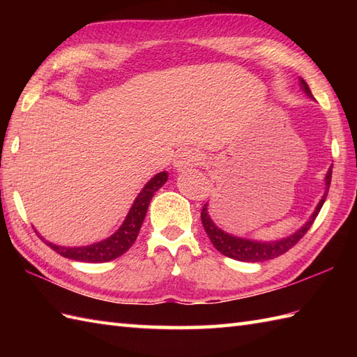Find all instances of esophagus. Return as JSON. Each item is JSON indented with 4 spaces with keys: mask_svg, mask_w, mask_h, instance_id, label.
Returning a JSON list of instances; mask_svg holds the SVG:
<instances>
[{
    "mask_svg": "<svg viewBox=\"0 0 357 357\" xmlns=\"http://www.w3.org/2000/svg\"><path fill=\"white\" fill-rule=\"evenodd\" d=\"M204 162V156L195 150H184L176 156L173 162V167L178 172H187L192 170L193 167H198Z\"/></svg>",
    "mask_w": 357,
    "mask_h": 357,
    "instance_id": "esophagus-1",
    "label": "esophagus"
}]
</instances>
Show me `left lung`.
Listing matches in <instances>:
<instances>
[{"mask_svg":"<svg viewBox=\"0 0 357 357\" xmlns=\"http://www.w3.org/2000/svg\"><path fill=\"white\" fill-rule=\"evenodd\" d=\"M299 82H301V89L304 90V93L308 98H313L307 82L302 78H299ZM331 170H333V165H330L327 174H325V179H324L325 190L321 201L317 202L312 216L308 218V221L302 225L301 229L296 230L293 234H290V236H285L282 239H276V241H256L250 238L234 236V234L227 233L222 229H219V227L213 222V219H211L208 215V204H206L201 211V221L204 225V230H206L211 244H213V247L218 250V252L222 253L224 256L231 257V259H236L241 262H264L268 259H275V257L284 255L293 245L298 244V241L308 231L310 227H312V224L314 222L316 216L319 215L330 188Z\"/></svg>","mask_w":357,"mask_h":357,"instance_id":"obj_1","label":"left lung"}]
</instances>
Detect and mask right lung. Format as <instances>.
Here are the masks:
<instances>
[{"mask_svg": "<svg viewBox=\"0 0 357 357\" xmlns=\"http://www.w3.org/2000/svg\"><path fill=\"white\" fill-rule=\"evenodd\" d=\"M167 179H169V173L161 172L155 174V176L151 178L146 185H144L139 195L136 196L133 206L130 207V210H128L124 222L121 224L119 229L113 234H110L109 238L93 242V244L90 245H82V247L56 245L43 239V236L40 238L52 250H55L56 253L67 257V259L81 261V262H109V261L116 259V257H119L121 255H124L127 250L133 245L136 238H138V233L141 230L144 218H146L150 201L159 188L167 183Z\"/></svg>", "mask_w": 357, "mask_h": 357, "instance_id": "right-lung-1", "label": "right lung"}]
</instances>
